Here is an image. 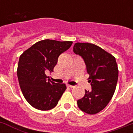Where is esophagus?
Instances as JSON below:
<instances>
[{
    "mask_svg": "<svg viewBox=\"0 0 133 133\" xmlns=\"http://www.w3.org/2000/svg\"><path fill=\"white\" fill-rule=\"evenodd\" d=\"M66 86H67V87H68V88H74V86H72V85H70V84H66Z\"/></svg>",
    "mask_w": 133,
    "mask_h": 133,
    "instance_id": "34e87169",
    "label": "esophagus"
}]
</instances>
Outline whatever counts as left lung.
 <instances>
[{"label": "left lung", "instance_id": "1", "mask_svg": "<svg viewBox=\"0 0 133 133\" xmlns=\"http://www.w3.org/2000/svg\"><path fill=\"white\" fill-rule=\"evenodd\" d=\"M73 51L84 59L92 86V90H85L84 96L78 100V106L82 111L94 115L107 107L114 95L118 77L116 59L89 43H76Z\"/></svg>", "mask_w": 133, "mask_h": 133}]
</instances>
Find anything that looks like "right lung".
<instances>
[{
	"label": "right lung",
	"mask_w": 133,
	"mask_h": 133,
	"mask_svg": "<svg viewBox=\"0 0 133 133\" xmlns=\"http://www.w3.org/2000/svg\"><path fill=\"white\" fill-rule=\"evenodd\" d=\"M72 43L45 39L35 43L19 57L18 83L25 98L35 108L52 109L66 90L65 84L51 81L45 73L54 71L60 54L68 50Z\"/></svg>",
	"instance_id": "right-lung-1"
}]
</instances>
